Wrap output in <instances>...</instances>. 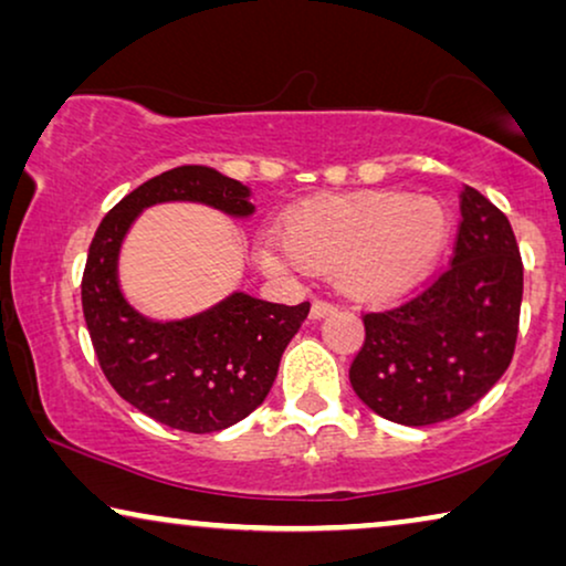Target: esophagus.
Masks as SVG:
<instances>
[{"mask_svg":"<svg viewBox=\"0 0 566 566\" xmlns=\"http://www.w3.org/2000/svg\"><path fill=\"white\" fill-rule=\"evenodd\" d=\"M335 304H327V301H314L312 304V319H322V316H327L335 312Z\"/></svg>","mask_w":566,"mask_h":566,"instance_id":"34e87169","label":"esophagus"}]
</instances>
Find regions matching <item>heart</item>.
<instances>
[{"label":"heart","instance_id":"b5f03b06","mask_svg":"<svg viewBox=\"0 0 566 566\" xmlns=\"http://www.w3.org/2000/svg\"><path fill=\"white\" fill-rule=\"evenodd\" d=\"M448 231V211L432 198L401 190L324 196L285 213L283 239L262 237L258 258L273 275L335 270L350 296L391 298L430 275Z\"/></svg>","mask_w":566,"mask_h":566}]
</instances>
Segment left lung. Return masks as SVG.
<instances>
[{"mask_svg":"<svg viewBox=\"0 0 566 566\" xmlns=\"http://www.w3.org/2000/svg\"><path fill=\"white\" fill-rule=\"evenodd\" d=\"M521 301L513 227L467 185L451 268L401 306L363 316L366 343L350 366L355 394L409 428L467 412L513 360Z\"/></svg>","mask_w":566,"mask_h":566,"instance_id":"left-lung-1","label":"left lung"}]
</instances>
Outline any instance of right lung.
<instances>
[{"instance_id": "right-lung-1", "label": "right lung", "mask_w": 566, "mask_h": 566, "mask_svg": "<svg viewBox=\"0 0 566 566\" xmlns=\"http://www.w3.org/2000/svg\"><path fill=\"white\" fill-rule=\"evenodd\" d=\"M252 190L213 167L185 165L128 192L105 216L90 244L82 308L99 368L138 412L185 432L229 428L265 401L281 355L308 314L234 291L206 312L159 322L120 291L123 239L157 203H203L231 219H250Z\"/></svg>"}]
</instances>
